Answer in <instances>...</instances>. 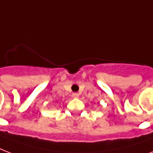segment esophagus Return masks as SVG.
<instances>
[{"mask_svg":"<svg viewBox=\"0 0 153 153\" xmlns=\"http://www.w3.org/2000/svg\"><path fill=\"white\" fill-rule=\"evenodd\" d=\"M79 97V94L77 93H73L72 94V97H74V98H77Z\"/></svg>","mask_w":153,"mask_h":153,"instance_id":"esophagus-1","label":"esophagus"}]
</instances>
